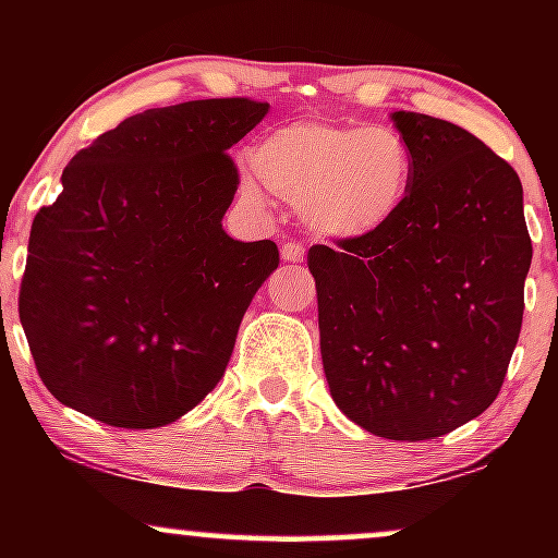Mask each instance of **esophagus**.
I'll return each instance as SVG.
<instances>
[{
	"label": "esophagus",
	"instance_id": "1",
	"mask_svg": "<svg viewBox=\"0 0 558 558\" xmlns=\"http://www.w3.org/2000/svg\"><path fill=\"white\" fill-rule=\"evenodd\" d=\"M280 254H283V259H288V262H301L304 259V243L288 241V243H283V248H280Z\"/></svg>",
	"mask_w": 558,
	"mask_h": 558
}]
</instances>
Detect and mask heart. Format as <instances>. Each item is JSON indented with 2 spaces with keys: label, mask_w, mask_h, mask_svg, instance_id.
<instances>
[{
  "label": "heart",
  "mask_w": 558,
  "mask_h": 558,
  "mask_svg": "<svg viewBox=\"0 0 558 558\" xmlns=\"http://www.w3.org/2000/svg\"><path fill=\"white\" fill-rule=\"evenodd\" d=\"M254 170L317 235L354 241L396 220L412 191L414 157L396 128L306 120L262 141ZM243 191L252 198L262 194L254 181Z\"/></svg>",
  "instance_id": "1"
}]
</instances>
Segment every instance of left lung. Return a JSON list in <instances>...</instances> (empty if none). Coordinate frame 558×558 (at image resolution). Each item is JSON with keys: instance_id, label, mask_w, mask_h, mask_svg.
<instances>
[{"instance_id": "8db88e82", "label": "left lung", "mask_w": 558, "mask_h": 558, "mask_svg": "<svg viewBox=\"0 0 558 558\" xmlns=\"http://www.w3.org/2000/svg\"><path fill=\"white\" fill-rule=\"evenodd\" d=\"M414 181L367 239L310 248L330 396L364 430L427 440L496 401L533 243L514 168L448 120L393 112Z\"/></svg>"}]
</instances>
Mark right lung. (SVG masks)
I'll return each mask as SVG.
<instances>
[{"label": "right lung", "mask_w": 558, "mask_h": 558, "mask_svg": "<svg viewBox=\"0 0 558 558\" xmlns=\"http://www.w3.org/2000/svg\"><path fill=\"white\" fill-rule=\"evenodd\" d=\"M267 114L248 96L125 118L38 209L17 312L49 393L128 430L183 417L220 383L275 241H233L228 149Z\"/></svg>", "instance_id": "add662e5"}]
</instances>
